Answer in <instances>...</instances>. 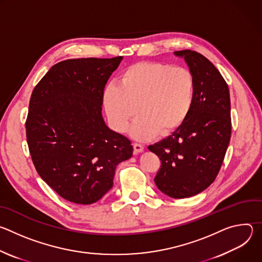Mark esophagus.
Wrapping results in <instances>:
<instances>
[{
	"mask_svg": "<svg viewBox=\"0 0 262 262\" xmlns=\"http://www.w3.org/2000/svg\"><path fill=\"white\" fill-rule=\"evenodd\" d=\"M134 150H135V154H141V152L144 151V146L142 144L135 143L134 144Z\"/></svg>",
	"mask_w": 262,
	"mask_h": 262,
	"instance_id": "1",
	"label": "esophagus"
}]
</instances>
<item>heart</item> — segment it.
<instances>
[{
  "mask_svg": "<svg viewBox=\"0 0 262 262\" xmlns=\"http://www.w3.org/2000/svg\"><path fill=\"white\" fill-rule=\"evenodd\" d=\"M195 98L192 71L160 62L128 66L117 85H107L102 93L105 114L116 132H125L137 112L140 114L130 126V135L137 140L177 130L191 114Z\"/></svg>",
  "mask_w": 262,
  "mask_h": 262,
  "instance_id": "heart-1",
  "label": "heart"
}]
</instances>
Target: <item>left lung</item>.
<instances>
[{
  "mask_svg": "<svg viewBox=\"0 0 262 262\" xmlns=\"http://www.w3.org/2000/svg\"><path fill=\"white\" fill-rule=\"evenodd\" d=\"M196 81V98L188 119L171 136L148 146L161 162L155 177L159 190L175 199L195 196L214 181L231 137L228 85L201 54L174 52Z\"/></svg>",
  "mask_w": 262,
  "mask_h": 262,
  "instance_id": "1",
  "label": "left lung"
}]
</instances>
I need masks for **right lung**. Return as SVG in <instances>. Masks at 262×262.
Here are the masks:
<instances>
[{"instance_id": "obj_1", "label": "right lung", "mask_w": 262, "mask_h": 262, "mask_svg": "<svg viewBox=\"0 0 262 262\" xmlns=\"http://www.w3.org/2000/svg\"><path fill=\"white\" fill-rule=\"evenodd\" d=\"M123 57L68 59L34 88L27 142L40 177L62 198L92 204L113 186L117 165L132 158L130 141L101 114L104 86Z\"/></svg>"}]
</instances>
